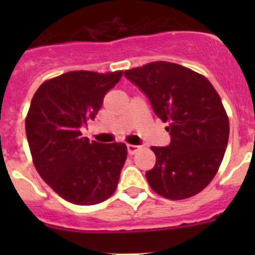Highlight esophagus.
<instances>
[{
	"instance_id": "esophagus-1",
	"label": "esophagus",
	"mask_w": 255,
	"mask_h": 255,
	"mask_svg": "<svg viewBox=\"0 0 255 255\" xmlns=\"http://www.w3.org/2000/svg\"><path fill=\"white\" fill-rule=\"evenodd\" d=\"M139 149H140V147H139V145H134V144H128V153H129L130 155L135 154V153L138 152Z\"/></svg>"
}]
</instances>
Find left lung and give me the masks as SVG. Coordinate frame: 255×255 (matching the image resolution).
Wrapping results in <instances>:
<instances>
[{
	"mask_svg": "<svg viewBox=\"0 0 255 255\" xmlns=\"http://www.w3.org/2000/svg\"><path fill=\"white\" fill-rule=\"evenodd\" d=\"M124 74L170 124V145L150 148L155 154L154 167L145 173L150 188L171 200L200 193L216 176L229 141V117L213 85L202 74L166 61Z\"/></svg>",
	"mask_w": 255,
	"mask_h": 255,
	"instance_id": "left-lung-1",
	"label": "left lung"
}]
</instances>
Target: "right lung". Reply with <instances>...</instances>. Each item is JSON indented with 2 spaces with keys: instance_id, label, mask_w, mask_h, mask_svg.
<instances>
[{
  "instance_id": "right-lung-1",
  "label": "right lung",
  "mask_w": 255,
  "mask_h": 255,
  "mask_svg": "<svg viewBox=\"0 0 255 255\" xmlns=\"http://www.w3.org/2000/svg\"><path fill=\"white\" fill-rule=\"evenodd\" d=\"M123 71H69L46 80L33 96L25 131L35 170L70 203L93 206L111 197L128 148L124 143H89L80 128L93 120Z\"/></svg>"
}]
</instances>
